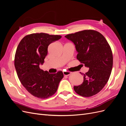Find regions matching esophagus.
I'll list each match as a JSON object with an SVG mask.
<instances>
[{
    "label": "esophagus",
    "mask_w": 126,
    "mask_h": 126,
    "mask_svg": "<svg viewBox=\"0 0 126 126\" xmlns=\"http://www.w3.org/2000/svg\"><path fill=\"white\" fill-rule=\"evenodd\" d=\"M71 72L70 71H63V75L65 76H69V75L71 74Z\"/></svg>",
    "instance_id": "esophagus-1"
}]
</instances>
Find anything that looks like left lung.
Instances as JSON below:
<instances>
[{
  "instance_id": "left-lung-1",
  "label": "left lung",
  "mask_w": 126,
  "mask_h": 126,
  "mask_svg": "<svg viewBox=\"0 0 126 126\" xmlns=\"http://www.w3.org/2000/svg\"><path fill=\"white\" fill-rule=\"evenodd\" d=\"M73 42L78 52L77 59L89 69L83 75L82 84L74 86L75 92L82 97L96 94L108 82L111 74L113 56L107 41L101 33L84 30L64 36Z\"/></svg>"
}]
</instances>
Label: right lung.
Segmentation results:
<instances>
[{"label": "right lung", "mask_w": 126, "mask_h": 126, "mask_svg": "<svg viewBox=\"0 0 126 126\" xmlns=\"http://www.w3.org/2000/svg\"><path fill=\"white\" fill-rule=\"evenodd\" d=\"M61 38L43 32L32 33L25 36L18 46L14 62L17 76L26 89L37 98L52 96L63 77L62 71L49 74L39 67L47 55L48 46Z\"/></svg>", "instance_id": "add662e5"}]
</instances>
